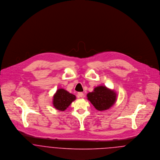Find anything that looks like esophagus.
Masks as SVG:
<instances>
[{"label":"esophagus","instance_id":"1","mask_svg":"<svg viewBox=\"0 0 160 160\" xmlns=\"http://www.w3.org/2000/svg\"><path fill=\"white\" fill-rule=\"evenodd\" d=\"M78 96L79 97H84V93H82V92H79L78 93Z\"/></svg>","mask_w":160,"mask_h":160}]
</instances>
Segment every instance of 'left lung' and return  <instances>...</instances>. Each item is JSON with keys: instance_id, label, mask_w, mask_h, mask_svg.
Instances as JSON below:
<instances>
[{"instance_id": "1", "label": "left lung", "mask_w": 160, "mask_h": 160, "mask_svg": "<svg viewBox=\"0 0 160 160\" xmlns=\"http://www.w3.org/2000/svg\"><path fill=\"white\" fill-rule=\"evenodd\" d=\"M88 99L98 111H103L112 107L116 100V93L106 86H98L87 95Z\"/></svg>"}]
</instances>
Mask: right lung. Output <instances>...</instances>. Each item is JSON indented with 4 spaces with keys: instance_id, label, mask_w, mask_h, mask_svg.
I'll list each match as a JSON object with an SVG mask.
<instances>
[{
    "instance_id": "add662e5",
    "label": "right lung",
    "mask_w": 160,
    "mask_h": 160,
    "mask_svg": "<svg viewBox=\"0 0 160 160\" xmlns=\"http://www.w3.org/2000/svg\"><path fill=\"white\" fill-rule=\"evenodd\" d=\"M76 100V96L63 89H58L53 97V107L59 111H65Z\"/></svg>"
}]
</instances>
